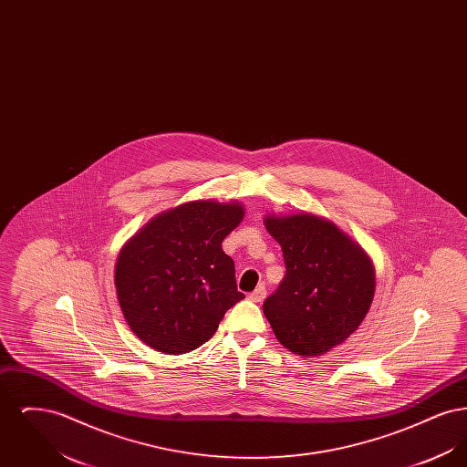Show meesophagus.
Segmentation results:
<instances>
[{
  "instance_id": "1",
  "label": "esophagus",
  "mask_w": 467,
  "mask_h": 467,
  "mask_svg": "<svg viewBox=\"0 0 467 467\" xmlns=\"http://www.w3.org/2000/svg\"><path fill=\"white\" fill-rule=\"evenodd\" d=\"M265 297H266V289L265 287H259V289H255L248 294V299L254 301V303H261Z\"/></svg>"
}]
</instances>
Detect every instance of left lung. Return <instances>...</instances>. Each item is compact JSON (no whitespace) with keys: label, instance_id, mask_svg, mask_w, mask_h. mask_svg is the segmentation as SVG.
Returning <instances> with one entry per match:
<instances>
[{"label":"left lung","instance_id":"1","mask_svg":"<svg viewBox=\"0 0 467 467\" xmlns=\"http://www.w3.org/2000/svg\"><path fill=\"white\" fill-rule=\"evenodd\" d=\"M285 276L263 305L276 339L297 356L329 352L357 331L375 296V269L333 223L311 213L267 215Z\"/></svg>","mask_w":467,"mask_h":467}]
</instances>
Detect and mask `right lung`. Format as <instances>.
<instances>
[{
    "label": "right lung",
    "mask_w": 467,
    "mask_h": 467,
    "mask_svg": "<svg viewBox=\"0 0 467 467\" xmlns=\"http://www.w3.org/2000/svg\"><path fill=\"white\" fill-rule=\"evenodd\" d=\"M240 202L201 200L159 213L122 246L115 289L126 322L154 350L178 356L206 343L244 297L223 238L244 219Z\"/></svg>",
    "instance_id": "right-lung-1"
}]
</instances>
